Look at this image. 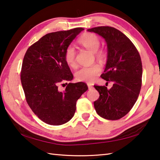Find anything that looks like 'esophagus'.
Returning a JSON list of instances; mask_svg holds the SVG:
<instances>
[{
  "instance_id": "1",
  "label": "esophagus",
  "mask_w": 160,
  "mask_h": 160,
  "mask_svg": "<svg viewBox=\"0 0 160 160\" xmlns=\"http://www.w3.org/2000/svg\"><path fill=\"white\" fill-rule=\"evenodd\" d=\"M87 86H88V88H89V89H93V85L92 84H90V83H88L87 84Z\"/></svg>"
}]
</instances>
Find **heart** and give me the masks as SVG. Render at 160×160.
Wrapping results in <instances>:
<instances>
[{
    "label": "heart",
    "instance_id": "obj_1",
    "mask_svg": "<svg viewBox=\"0 0 160 160\" xmlns=\"http://www.w3.org/2000/svg\"><path fill=\"white\" fill-rule=\"evenodd\" d=\"M80 45L93 52L95 57L99 60H103L107 58V51L102 47L99 46L101 41L95 34L91 32L84 33L78 40ZM76 51L73 46H68L64 52V60L68 67L74 68L76 66ZM101 71V66L93 64L88 67H82L76 73L78 81L84 82H92Z\"/></svg>",
    "mask_w": 160,
    "mask_h": 160
}]
</instances>
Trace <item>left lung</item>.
I'll return each mask as SVG.
<instances>
[{
    "label": "left lung",
    "instance_id": "8db88e82",
    "mask_svg": "<svg viewBox=\"0 0 160 160\" xmlns=\"http://www.w3.org/2000/svg\"><path fill=\"white\" fill-rule=\"evenodd\" d=\"M102 36L108 48L106 67L101 77L113 82L110 89L94 85L100 96L93 105L99 116L118 120L126 116L138 98L142 84V63L137 48L130 39L116 28L99 26L87 30Z\"/></svg>",
    "mask_w": 160,
    "mask_h": 160
}]
</instances>
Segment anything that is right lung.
Instances as JSON below:
<instances>
[{
  "label": "right lung",
  "mask_w": 160,
  "mask_h": 160,
  "mask_svg": "<svg viewBox=\"0 0 160 160\" xmlns=\"http://www.w3.org/2000/svg\"><path fill=\"white\" fill-rule=\"evenodd\" d=\"M83 30L76 28L46 34L30 46L24 55L21 81L26 102L34 114L47 124L60 126L70 121L77 101L88 89L82 82L68 83L64 92L58 89L59 84L73 80L64 52Z\"/></svg>",
  "instance_id": "add662e5"
}]
</instances>
